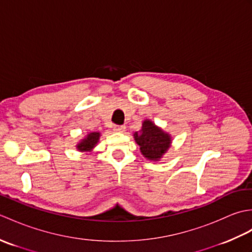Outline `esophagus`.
Instances as JSON below:
<instances>
[{
    "label": "esophagus",
    "mask_w": 252,
    "mask_h": 252,
    "mask_svg": "<svg viewBox=\"0 0 252 252\" xmlns=\"http://www.w3.org/2000/svg\"><path fill=\"white\" fill-rule=\"evenodd\" d=\"M114 131L115 132H125L126 131V126H114Z\"/></svg>",
    "instance_id": "34e87169"
}]
</instances>
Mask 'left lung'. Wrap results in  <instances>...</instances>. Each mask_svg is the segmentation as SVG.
I'll list each match as a JSON object with an SVG mask.
<instances>
[{
  "mask_svg": "<svg viewBox=\"0 0 252 252\" xmlns=\"http://www.w3.org/2000/svg\"><path fill=\"white\" fill-rule=\"evenodd\" d=\"M134 140L141 153L148 160L158 161L171 146V136L151 120H145L142 129L134 133Z\"/></svg>",
  "mask_w": 252,
  "mask_h": 252,
  "instance_id": "1",
  "label": "left lung"
}]
</instances>
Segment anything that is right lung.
<instances>
[{"mask_svg":"<svg viewBox=\"0 0 252 252\" xmlns=\"http://www.w3.org/2000/svg\"><path fill=\"white\" fill-rule=\"evenodd\" d=\"M99 136H100L99 132L89 133L87 137H84L83 140L77 145L78 151L79 152H91L96 146V144L98 143Z\"/></svg>","mask_w":252,"mask_h":252,"instance_id":"right-lung-1","label":"right lung"}]
</instances>
